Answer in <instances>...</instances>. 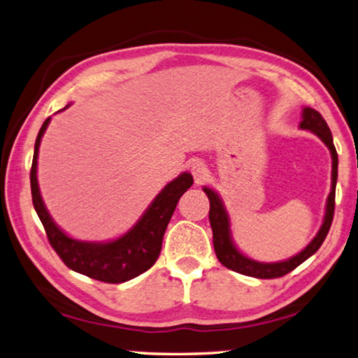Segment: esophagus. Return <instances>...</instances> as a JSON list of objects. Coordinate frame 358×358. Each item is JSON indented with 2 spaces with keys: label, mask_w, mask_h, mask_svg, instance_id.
<instances>
[{
  "label": "esophagus",
  "mask_w": 358,
  "mask_h": 358,
  "mask_svg": "<svg viewBox=\"0 0 358 358\" xmlns=\"http://www.w3.org/2000/svg\"><path fill=\"white\" fill-rule=\"evenodd\" d=\"M189 169H191V173H192V177H194V181H196V185H201L202 181L207 178L208 169H207V166H205V162L194 161L192 164L189 166Z\"/></svg>",
  "instance_id": "esophagus-1"
}]
</instances>
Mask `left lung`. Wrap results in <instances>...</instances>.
<instances>
[{"instance_id": "obj_1", "label": "left lung", "mask_w": 358, "mask_h": 358, "mask_svg": "<svg viewBox=\"0 0 358 358\" xmlns=\"http://www.w3.org/2000/svg\"><path fill=\"white\" fill-rule=\"evenodd\" d=\"M301 129H308L316 134L320 141H322L327 147H329L331 153V191L330 196L327 199V208H325V216L322 227L319 229L316 237L311 240V243L308 245L305 250L296 254V256L290 257L287 260H282V262H275V264H265V262H257V260H252L241 254L237 246L234 245L232 241V232H230V220L224 207L222 201L220 196L210 187L205 186L203 192L207 194L210 201V226L213 230V246L216 257L220 262L227 266V268L238 271L241 275L246 276H254L260 278V280H273V278H281L287 275L289 271L296 268L300 264L305 262L308 257H311L314 252H316L320 245L324 243V240L329 234L331 221H333V213H335V187H336V180H338V155L336 148L333 145V137L330 128L327 126V121L322 118L317 110H314L311 107L303 108L301 115Z\"/></svg>"}]
</instances>
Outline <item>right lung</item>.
I'll list each match as a JSON object with an SVG mask.
<instances>
[{"instance_id": "right-lung-1", "label": "right lung", "mask_w": 358, "mask_h": 358, "mask_svg": "<svg viewBox=\"0 0 358 358\" xmlns=\"http://www.w3.org/2000/svg\"><path fill=\"white\" fill-rule=\"evenodd\" d=\"M48 123H50V117L44 121L38 137H36L29 180H31L34 210L45 229L47 238L50 241L52 248L71 270L102 282L118 284L145 273L159 257L162 237H164L167 224L171 221L180 197L189 189L194 181L191 173L185 172L171 181L164 189L157 194L136 226L129 232H126L123 237L106 241V243L74 240L53 222L44 201H42L38 185V175L36 173H38L39 145Z\"/></svg>"}]
</instances>
